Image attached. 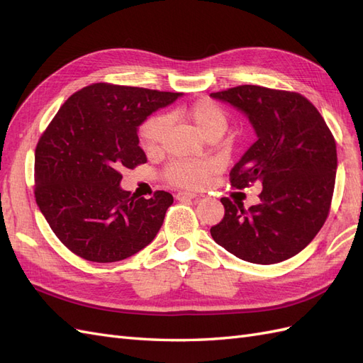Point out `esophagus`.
Returning <instances> with one entry per match:
<instances>
[{
  "instance_id": "1",
  "label": "esophagus",
  "mask_w": 363,
  "mask_h": 363,
  "mask_svg": "<svg viewBox=\"0 0 363 363\" xmlns=\"http://www.w3.org/2000/svg\"><path fill=\"white\" fill-rule=\"evenodd\" d=\"M175 199H177L179 201L194 200V199H196V195H195V194H192V192H179L177 195H175Z\"/></svg>"
}]
</instances>
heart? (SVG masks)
<instances>
[{
  "label": "heart",
  "mask_w": 363,
  "mask_h": 363,
  "mask_svg": "<svg viewBox=\"0 0 363 363\" xmlns=\"http://www.w3.org/2000/svg\"><path fill=\"white\" fill-rule=\"evenodd\" d=\"M188 118L199 133L206 138L212 133L223 135L227 128V115L213 101L201 100L186 111ZM167 116L150 118L140 128V140L147 151H156L167 131ZM213 172V163L208 160H177L167 169V179L184 188H201Z\"/></svg>",
  "instance_id": "b5f03b06"
}]
</instances>
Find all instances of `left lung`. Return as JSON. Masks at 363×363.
Returning a JSON list of instances; mask_svg holds the SVG:
<instances>
[{"label": "left lung", "instance_id": "8db88e82", "mask_svg": "<svg viewBox=\"0 0 363 363\" xmlns=\"http://www.w3.org/2000/svg\"><path fill=\"white\" fill-rule=\"evenodd\" d=\"M212 98L242 112L257 140L230 171L236 189L262 183L250 208L223 199V221L211 228L236 257L271 265L306 248L325 223L337 168L332 131L316 107L296 92L244 84Z\"/></svg>", "mask_w": 363, "mask_h": 363}]
</instances>
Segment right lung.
I'll return each mask as SVG.
<instances>
[{"mask_svg": "<svg viewBox=\"0 0 363 363\" xmlns=\"http://www.w3.org/2000/svg\"><path fill=\"white\" fill-rule=\"evenodd\" d=\"M179 92L94 83L71 95L35 151V196L60 242L86 260H124L156 238L174 199L121 189L124 168L147 162L138 128Z\"/></svg>", "mask_w": 363, "mask_h": 363, "instance_id": "add662e5", "label": "right lung"}]
</instances>
